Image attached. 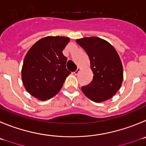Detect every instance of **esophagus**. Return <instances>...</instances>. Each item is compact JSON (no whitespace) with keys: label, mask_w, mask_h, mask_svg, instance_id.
<instances>
[{"label":"esophagus","mask_w":146,"mask_h":146,"mask_svg":"<svg viewBox=\"0 0 146 146\" xmlns=\"http://www.w3.org/2000/svg\"><path fill=\"white\" fill-rule=\"evenodd\" d=\"M80 70H81V68H77V69H76V71L74 72V74L75 75H78V73H79V72H80Z\"/></svg>","instance_id":"esophagus-1"}]
</instances>
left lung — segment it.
Here are the masks:
<instances>
[{"label": "left lung", "mask_w": 146, "mask_h": 146, "mask_svg": "<svg viewBox=\"0 0 146 146\" xmlns=\"http://www.w3.org/2000/svg\"><path fill=\"white\" fill-rule=\"evenodd\" d=\"M76 42L89 56L94 74L92 82L81 87L82 92L96 102L111 98L123 81V67L117 52L108 42L98 37L83 38Z\"/></svg>", "instance_id": "1"}]
</instances>
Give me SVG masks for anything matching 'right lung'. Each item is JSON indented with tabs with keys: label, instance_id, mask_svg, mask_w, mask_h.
<instances>
[{
	"label": "right lung",
	"instance_id": "1",
	"mask_svg": "<svg viewBox=\"0 0 146 146\" xmlns=\"http://www.w3.org/2000/svg\"><path fill=\"white\" fill-rule=\"evenodd\" d=\"M70 40L68 37L47 36L37 41L25 55L22 69L25 88L32 96L47 100L63 86L70 72L62 54Z\"/></svg>",
	"mask_w": 146,
	"mask_h": 146
}]
</instances>
